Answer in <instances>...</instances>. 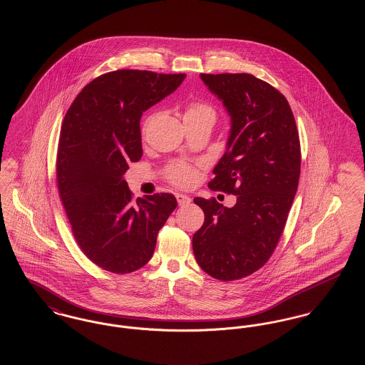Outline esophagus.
Wrapping results in <instances>:
<instances>
[{"instance_id": "esophagus-1", "label": "esophagus", "mask_w": 365, "mask_h": 365, "mask_svg": "<svg viewBox=\"0 0 365 365\" xmlns=\"http://www.w3.org/2000/svg\"><path fill=\"white\" fill-rule=\"evenodd\" d=\"M175 197H177V202H178V205H180V206H182V205H188V203L191 202V197H190V196H187V195H184V193H177V195H175Z\"/></svg>"}]
</instances>
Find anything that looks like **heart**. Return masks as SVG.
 Segmentation results:
<instances>
[{
  "label": "heart",
  "mask_w": 365,
  "mask_h": 365,
  "mask_svg": "<svg viewBox=\"0 0 365 365\" xmlns=\"http://www.w3.org/2000/svg\"><path fill=\"white\" fill-rule=\"evenodd\" d=\"M185 116H209L214 120L215 111L209 104L193 101L188 104ZM168 178L173 182L174 185L187 187L195 178V169L192 168L191 165H187L182 162H175L168 168Z\"/></svg>",
  "instance_id": "obj_1"
}]
</instances>
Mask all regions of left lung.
<instances>
[{"mask_svg":"<svg viewBox=\"0 0 365 365\" xmlns=\"http://www.w3.org/2000/svg\"><path fill=\"white\" fill-rule=\"evenodd\" d=\"M200 78L232 120L209 188L236 195V205L195 197L205 222L192 249L207 274L232 282L262 268L276 249L298 190L301 144L287 98L268 82L251 74Z\"/></svg>","mask_w":365,"mask_h":365,"instance_id":"8db88e82","label":"left lung"}]
</instances>
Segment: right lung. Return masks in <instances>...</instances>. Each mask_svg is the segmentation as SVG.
Wrapping results in <instances>:
<instances>
[{"label": "right lung", "mask_w": 365, "mask_h": 365, "mask_svg": "<svg viewBox=\"0 0 365 365\" xmlns=\"http://www.w3.org/2000/svg\"><path fill=\"white\" fill-rule=\"evenodd\" d=\"M185 74L116 70L89 82L63 119L58 195L79 249L97 267L123 274L153 257L158 232L177 207L172 193L133 200L123 174L143 156L140 119L173 93Z\"/></svg>", "instance_id": "add662e5"}]
</instances>
